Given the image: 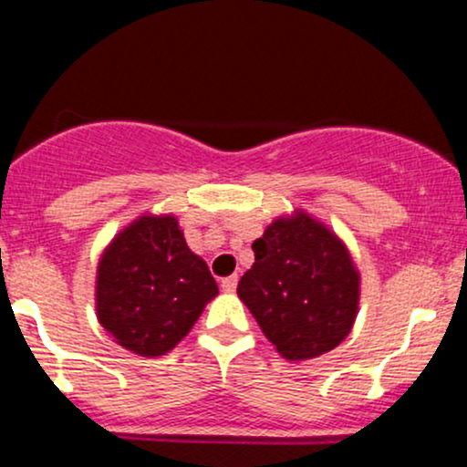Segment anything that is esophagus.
Returning <instances> with one entry per match:
<instances>
[{
	"instance_id": "esophagus-1",
	"label": "esophagus",
	"mask_w": 467,
	"mask_h": 467,
	"mask_svg": "<svg viewBox=\"0 0 467 467\" xmlns=\"http://www.w3.org/2000/svg\"><path fill=\"white\" fill-rule=\"evenodd\" d=\"M237 281H239V278L237 276H228V278H223V281H222V289H223V292H234V289H237Z\"/></svg>"
}]
</instances>
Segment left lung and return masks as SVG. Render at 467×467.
<instances>
[{"label":"left lung","mask_w":467,"mask_h":467,"mask_svg":"<svg viewBox=\"0 0 467 467\" xmlns=\"http://www.w3.org/2000/svg\"><path fill=\"white\" fill-rule=\"evenodd\" d=\"M254 264L237 294L267 340L289 362L336 349L353 329L360 272L327 223L294 208L252 244Z\"/></svg>","instance_id":"left-lung-1"}]
</instances>
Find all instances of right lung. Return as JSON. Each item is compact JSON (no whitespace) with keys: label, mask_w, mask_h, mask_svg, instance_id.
<instances>
[{"label":"right lung","mask_w":467,"mask_h":467,"mask_svg":"<svg viewBox=\"0 0 467 467\" xmlns=\"http://www.w3.org/2000/svg\"><path fill=\"white\" fill-rule=\"evenodd\" d=\"M219 294L175 215L144 213L107 244L96 267V318L127 351L164 356Z\"/></svg>","instance_id":"1"}]
</instances>
